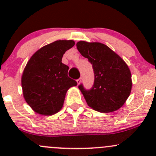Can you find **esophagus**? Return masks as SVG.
<instances>
[{
  "instance_id": "1",
  "label": "esophagus",
  "mask_w": 156,
  "mask_h": 156,
  "mask_svg": "<svg viewBox=\"0 0 156 156\" xmlns=\"http://www.w3.org/2000/svg\"><path fill=\"white\" fill-rule=\"evenodd\" d=\"M81 82V78H78V79H77V83H78V84H80V83Z\"/></svg>"
}]
</instances>
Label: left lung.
Here are the masks:
<instances>
[{
    "label": "left lung",
    "mask_w": 156,
    "mask_h": 156,
    "mask_svg": "<svg viewBox=\"0 0 156 156\" xmlns=\"http://www.w3.org/2000/svg\"><path fill=\"white\" fill-rule=\"evenodd\" d=\"M78 51L92 64L94 83L90 90L78 88L87 105L100 112L120 108L130 94L131 74L125 61L108 46L98 42L78 41Z\"/></svg>",
    "instance_id": "1"
}]
</instances>
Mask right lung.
<instances>
[{
	"instance_id": "1",
	"label": "right lung",
	"mask_w": 156,
	"mask_h": 156,
	"mask_svg": "<svg viewBox=\"0 0 156 156\" xmlns=\"http://www.w3.org/2000/svg\"><path fill=\"white\" fill-rule=\"evenodd\" d=\"M75 45L72 40L56 41L30 58L22 76L23 97L35 112L51 115L63 106L66 94L77 82L68 76L69 66L62 62L64 53Z\"/></svg>"
}]
</instances>
